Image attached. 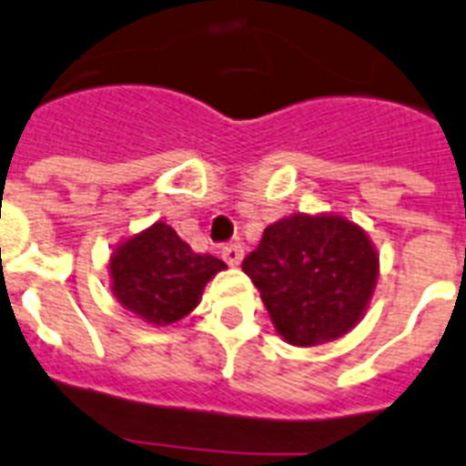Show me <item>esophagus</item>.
I'll return each instance as SVG.
<instances>
[{"instance_id":"esophagus-1","label":"esophagus","mask_w":466,"mask_h":466,"mask_svg":"<svg viewBox=\"0 0 466 466\" xmlns=\"http://www.w3.org/2000/svg\"><path fill=\"white\" fill-rule=\"evenodd\" d=\"M221 257H224V261L228 266H240V261H242V245H238V242H230V245L221 248Z\"/></svg>"}]
</instances>
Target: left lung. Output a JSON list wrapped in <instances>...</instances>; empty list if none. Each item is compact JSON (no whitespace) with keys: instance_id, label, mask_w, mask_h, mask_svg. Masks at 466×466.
I'll use <instances>...</instances> for the list:
<instances>
[{"instance_id":"1","label":"left lung","mask_w":466,"mask_h":466,"mask_svg":"<svg viewBox=\"0 0 466 466\" xmlns=\"http://www.w3.org/2000/svg\"><path fill=\"white\" fill-rule=\"evenodd\" d=\"M278 335L292 347L339 339L365 316L380 254L363 228L339 214H292L264 230L242 261Z\"/></svg>"}]
</instances>
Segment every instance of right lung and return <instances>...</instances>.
<instances>
[{
    "label": "right lung",
    "instance_id": "add662e5",
    "mask_svg": "<svg viewBox=\"0 0 466 466\" xmlns=\"http://www.w3.org/2000/svg\"><path fill=\"white\" fill-rule=\"evenodd\" d=\"M115 299L150 325H172L200 304L202 289L226 264L198 254L172 226L155 221L127 238L110 257Z\"/></svg>",
    "mask_w": 466,
    "mask_h": 466
}]
</instances>
